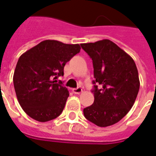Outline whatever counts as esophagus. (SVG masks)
Returning <instances> with one entry per match:
<instances>
[{
  "label": "esophagus",
  "instance_id": "34e87169",
  "mask_svg": "<svg viewBox=\"0 0 156 156\" xmlns=\"http://www.w3.org/2000/svg\"><path fill=\"white\" fill-rule=\"evenodd\" d=\"M82 92H83L82 87H77V88H73V93H74V94H80Z\"/></svg>",
  "mask_w": 156,
  "mask_h": 156
}]
</instances>
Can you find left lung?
I'll return each mask as SVG.
<instances>
[{
  "label": "left lung",
  "instance_id": "8db88e82",
  "mask_svg": "<svg viewBox=\"0 0 156 156\" xmlns=\"http://www.w3.org/2000/svg\"><path fill=\"white\" fill-rule=\"evenodd\" d=\"M93 60V104L83 109L84 116L98 126L114 125L131 110L140 88L138 70L133 58L115 43L102 40L81 44Z\"/></svg>",
  "mask_w": 156,
  "mask_h": 156
}]
</instances>
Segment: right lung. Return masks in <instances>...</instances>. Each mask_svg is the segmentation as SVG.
Instances as JSON below:
<instances>
[{
    "instance_id": "add662e5",
    "label": "right lung",
    "mask_w": 156,
    "mask_h": 156,
    "mask_svg": "<svg viewBox=\"0 0 156 156\" xmlns=\"http://www.w3.org/2000/svg\"><path fill=\"white\" fill-rule=\"evenodd\" d=\"M80 49L78 44L47 40L20 57L14 72V87L20 107L31 118L45 122L62 113L69 93L57 79L63 75L67 62Z\"/></svg>"
}]
</instances>
